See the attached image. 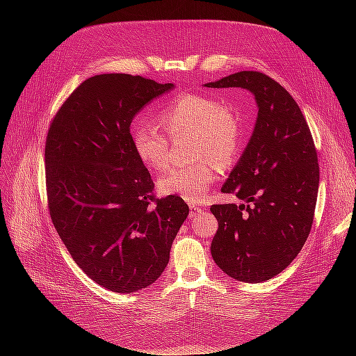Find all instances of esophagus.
I'll return each instance as SVG.
<instances>
[{
  "label": "esophagus",
  "instance_id": "esophagus-1",
  "mask_svg": "<svg viewBox=\"0 0 356 356\" xmlns=\"http://www.w3.org/2000/svg\"><path fill=\"white\" fill-rule=\"evenodd\" d=\"M200 211H202V208L199 207V204H195V203L190 204V215H191V217H195V215H199Z\"/></svg>",
  "mask_w": 356,
  "mask_h": 356
}]
</instances>
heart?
Listing matches in <instances>:
<instances>
[{
  "mask_svg": "<svg viewBox=\"0 0 356 356\" xmlns=\"http://www.w3.org/2000/svg\"><path fill=\"white\" fill-rule=\"evenodd\" d=\"M160 123L172 141L193 135L191 159L197 161L165 172L157 181L159 191L197 202L217 181L218 165H232L239 153L242 127L238 117L211 96L184 93L161 110ZM132 147L147 168L166 169L169 139L156 126L138 123L132 131Z\"/></svg>",
  "mask_w": 356,
  "mask_h": 356,
  "instance_id": "1",
  "label": "heart"
}]
</instances>
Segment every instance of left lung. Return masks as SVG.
Returning a JSON list of instances; mask_svg holds the SVG:
<instances>
[{"mask_svg": "<svg viewBox=\"0 0 356 356\" xmlns=\"http://www.w3.org/2000/svg\"><path fill=\"white\" fill-rule=\"evenodd\" d=\"M204 86L255 96L252 136L221 188L242 203L211 207L218 220L211 254L236 281L264 282L291 264L310 233L319 187L314 138L293 96L263 72H234Z\"/></svg>", "mask_w": 356, "mask_h": 356, "instance_id": "1", "label": "left lung"}]
</instances>
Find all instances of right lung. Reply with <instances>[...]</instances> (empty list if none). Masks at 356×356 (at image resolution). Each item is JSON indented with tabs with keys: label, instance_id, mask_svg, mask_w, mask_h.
Instances as JSON below:
<instances>
[{
	"label": "right lung",
	"instance_id": "right-lung-1",
	"mask_svg": "<svg viewBox=\"0 0 356 356\" xmlns=\"http://www.w3.org/2000/svg\"><path fill=\"white\" fill-rule=\"evenodd\" d=\"M170 89L141 75H95L50 123L44 160L53 225L81 270L114 293L156 282L188 215L178 196L156 199L132 147L135 115Z\"/></svg>",
	"mask_w": 356,
	"mask_h": 356
}]
</instances>
